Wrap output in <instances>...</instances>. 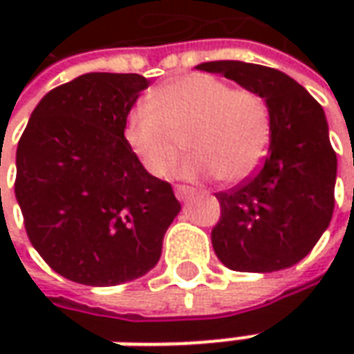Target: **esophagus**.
Returning a JSON list of instances; mask_svg holds the SVG:
<instances>
[{
    "label": "esophagus",
    "mask_w": 354,
    "mask_h": 354,
    "mask_svg": "<svg viewBox=\"0 0 354 354\" xmlns=\"http://www.w3.org/2000/svg\"><path fill=\"white\" fill-rule=\"evenodd\" d=\"M175 197L179 198V201H183V203H187V201H191V198L195 197V191L189 189V187H185V185H177L175 187Z\"/></svg>",
    "instance_id": "obj_1"
}]
</instances>
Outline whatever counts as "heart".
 I'll return each instance as SVG.
<instances>
[{"instance_id": "b5f03b06", "label": "heart", "mask_w": 354, "mask_h": 354, "mask_svg": "<svg viewBox=\"0 0 354 354\" xmlns=\"http://www.w3.org/2000/svg\"><path fill=\"white\" fill-rule=\"evenodd\" d=\"M126 142L151 175L173 165L181 138L191 151L177 169L179 177L218 175L225 183L250 177L266 156L270 114L250 90L230 88L225 80L203 73L177 76L157 86L129 112Z\"/></svg>"}]
</instances>
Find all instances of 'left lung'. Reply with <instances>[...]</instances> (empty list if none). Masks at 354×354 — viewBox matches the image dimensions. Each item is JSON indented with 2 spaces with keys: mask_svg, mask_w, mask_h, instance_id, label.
<instances>
[{
  "mask_svg": "<svg viewBox=\"0 0 354 354\" xmlns=\"http://www.w3.org/2000/svg\"><path fill=\"white\" fill-rule=\"evenodd\" d=\"M198 71L223 75L258 94L270 114V147L260 171L218 193L212 228L218 260L236 272H278L304 260L331 223L337 156L317 100L281 71L212 61Z\"/></svg>",
  "mask_w": 354,
  "mask_h": 354,
  "instance_id": "1",
  "label": "left lung"
}]
</instances>
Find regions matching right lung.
<instances>
[{"instance_id":"1","label":"right lung","mask_w":354,"mask_h":354,"mask_svg":"<svg viewBox=\"0 0 354 354\" xmlns=\"http://www.w3.org/2000/svg\"><path fill=\"white\" fill-rule=\"evenodd\" d=\"M142 75L88 73L41 98L17 145L15 197L27 236L62 278L118 286L159 262L181 211L124 138Z\"/></svg>"}]
</instances>
